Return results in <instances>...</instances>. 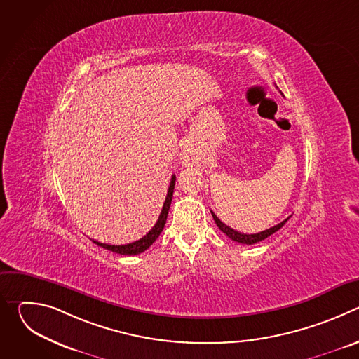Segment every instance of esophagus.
Instances as JSON below:
<instances>
[{
	"instance_id": "34e87169",
	"label": "esophagus",
	"mask_w": 359,
	"mask_h": 359,
	"mask_svg": "<svg viewBox=\"0 0 359 359\" xmlns=\"http://www.w3.org/2000/svg\"><path fill=\"white\" fill-rule=\"evenodd\" d=\"M194 161V156H193V151L189 146H183L182 151H180V162L182 165H191Z\"/></svg>"
}]
</instances>
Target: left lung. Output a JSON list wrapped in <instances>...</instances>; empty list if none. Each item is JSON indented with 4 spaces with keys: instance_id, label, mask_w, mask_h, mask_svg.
Returning <instances> with one entry per match:
<instances>
[{
    "instance_id": "left-lung-1",
    "label": "left lung",
    "mask_w": 359,
    "mask_h": 359,
    "mask_svg": "<svg viewBox=\"0 0 359 359\" xmlns=\"http://www.w3.org/2000/svg\"><path fill=\"white\" fill-rule=\"evenodd\" d=\"M212 216H213V219H215V223L217 224V227L229 237V238H231L233 241H237V243H240V244H247V245H250V244H254V243H259V241H262V240H264V238H267L269 236H271L273 233H276V231H278L285 223H287V220L290 219H285V220H283L281 223H278L277 226H274V227H270V229H267V230H264V231H260V233H255V234H244V233H238V231H236V230H233L231 227H229V226H226L213 212H212Z\"/></svg>"
}]
</instances>
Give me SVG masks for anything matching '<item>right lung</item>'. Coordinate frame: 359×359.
<instances>
[{"instance_id":"1","label":"right lung","mask_w":359,"mask_h":359,"mask_svg":"<svg viewBox=\"0 0 359 359\" xmlns=\"http://www.w3.org/2000/svg\"><path fill=\"white\" fill-rule=\"evenodd\" d=\"M175 182H176V176L173 175L172 176V180H170V184H169V190H168V194H166V200L163 203V209L161 212V216L156 222V224L151 227V230L143 236L140 240H136L133 243H129V244H122V245H115V244H107V243H100V241H96V240H92L95 244L104 247L109 251H114V252H118V254H123V255H136V254H140L143 252L144 250H147L153 243L156 241V238L161 236L165 224H166V220H168V215H169V209H170V203H172V197H173V190H175Z\"/></svg>"}]
</instances>
